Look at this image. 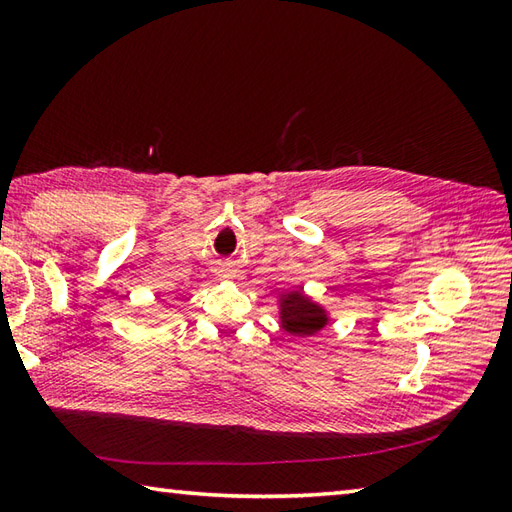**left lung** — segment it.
<instances>
[{
  "instance_id": "8db88e82",
  "label": "left lung",
  "mask_w": 512,
  "mask_h": 512,
  "mask_svg": "<svg viewBox=\"0 0 512 512\" xmlns=\"http://www.w3.org/2000/svg\"><path fill=\"white\" fill-rule=\"evenodd\" d=\"M279 328L292 339L319 334L332 323V312L303 288H288L277 295Z\"/></svg>"
}]
</instances>
